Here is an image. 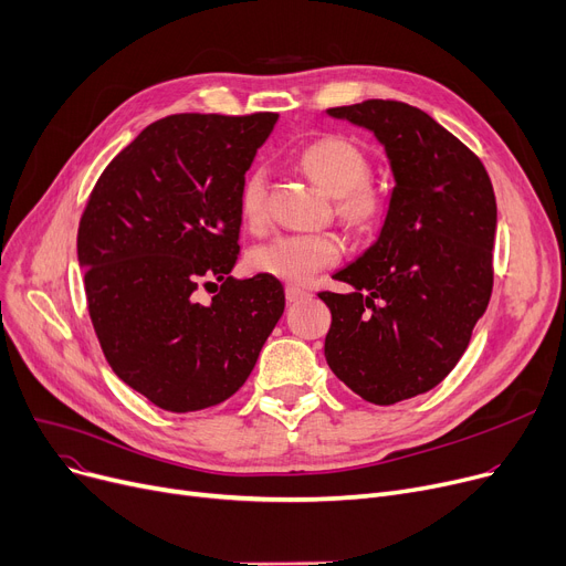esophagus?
<instances>
[{
  "label": "esophagus",
  "mask_w": 566,
  "mask_h": 566,
  "mask_svg": "<svg viewBox=\"0 0 566 566\" xmlns=\"http://www.w3.org/2000/svg\"><path fill=\"white\" fill-rule=\"evenodd\" d=\"M306 297H308V292H306L304 287H300V285H285V300H287L290 304L302 302V300H306Z\"/></svg>",
  "instance_id": "esophagus-1"
}]
</instances>
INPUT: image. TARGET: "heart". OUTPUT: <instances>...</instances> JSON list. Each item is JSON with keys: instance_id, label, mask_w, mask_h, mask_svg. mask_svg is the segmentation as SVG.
Masks as SVG:
<instances>
[{"instance_id": "1", "label": "heart", "mask_w": 566, "mask_h": 566, "mask_svg": "<svg viewBox=\"0 0 566 566\" xmlns=\"http://www.w3.org/2000/svg\"><path fill=\"white\" fill-rule=\"evenodd\" d=\"M300 164L306 175L332 198H338V213L355 226H370L382 217L385 202L364 181L368 160L364 151L340 136H327L311 143ZM241 219L249 228H260L266 219V172L255 168L247 175L239 191ZM343 255V241L334 232L281 234L264 241L249 253L253 272L287 283H306L319 269L334 264Z\"/></svg>"}]
</instances>
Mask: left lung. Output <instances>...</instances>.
<instances>
[{
	"mask_svg": "<svg viewBox=\"0 0 566 566\" xmlns=\"http://www.w3.org/2000/svg\"><path fill=\"white\" fill-rule=\"evenodd\" d=\"M385 147L394 188L378 239L319 292L332 311L325 357L375 406L440 385L459 364L493 290L497 205L481 160L419 107L370 98L329 107Z\"/></svg>",
	"mask_w": 566,
	"mask_h": 566,
	"instance_id": "left-lung-1",
	"label": "left lung"
}]
</instances>
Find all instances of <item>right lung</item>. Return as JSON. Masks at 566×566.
<instances>
[{
    "label": "right lung",
    "mask_w": 566,
    "mask_h": 566,
    "mask_svg": "<svg viewBox=\"0 0 566 566\" xmlns=\"http://www.w3.org/2000/svg\"><path fill=\"white\" fill-rule=\"evenodd\" d=\"M276 119L172 115L149 124L103 170L80 219L77 262L103 355L119 380L168 412L230 398L283 315L279 279L230 276L241 184ZM213 277L220 294L198 305L192 292Z\"/></svg>",
    "instance_id": "right-lung-1"
}]
</instances>
